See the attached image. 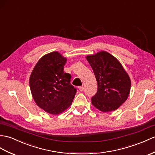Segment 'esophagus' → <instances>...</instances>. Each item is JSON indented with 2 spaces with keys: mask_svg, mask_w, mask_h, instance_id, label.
<instances>
[{
  "mask_svg": "<svg viewBox=\"0 0 155 155\" xmlns=\"http://www.w3.org/2000/svg\"><path fill=\"white\" fill-rule=\"evenodd\" d=\"M79 90H80V91H83L84 90V87L83 86H81V87H79Z\"/></svg>",
  "mask_w": 155,
  "mask_h": 155,
  "instance_id": "1",
  "label": "esophagus"
}]
</instances>
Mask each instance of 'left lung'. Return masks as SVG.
<instances>
[{
    "instance_id": "left-lung-1",
    "label": "left lung",
    "mask_w": 155,
    "mask_h": 155,
    "mask_svg": "<svg viewBox=\"0 0 155 155\" xmlns=\"http://www.w3.org/2000/svg\"><path fill=\"white\" fill-rule=\"evenodd\" d=\"M97 81L98 89L91 98L94 107L102 112L116 110L130 94L131 81L121 64L108 52L101 51L86 57Z\"/></svg>"
}]
</instances>
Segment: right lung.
I'll return each mask as SVG.
<instances>
[{
  "instance_id": "right-lung-1",
  "label": "right lung",
  "mask_w": 155,
  "mask_h": 155,
  "mask_svg": "<svg viewBox=\"0 0 155 155\" xmlns=\"http://www.w3.org/2000/svg\"><path fill=\"white\" fill-rule=\"evenodd\" d=\"M66 58L52 52L43 56L37 63L29 78L34 101L41 108L52 115L68 108L77 89L70 84L71 75L64 72Z\"/></svg>"
}]
</instances>
